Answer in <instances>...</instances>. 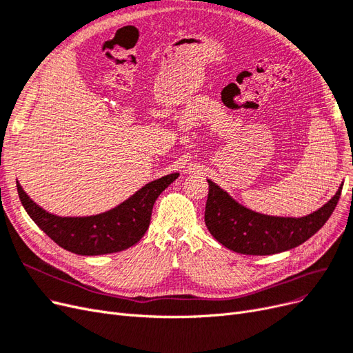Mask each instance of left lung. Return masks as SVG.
Wrapping results in <instances>:
<instances>
[{"label":"left lung","mask_w":353,"mask_h":353,"mask_svg":"<svg viewBox=\"0 0 353 353\" xmlns=\"http://www.w3.org/2000/svg\"><path fill=\"white\" fill-rule=\"evenodd\" d=\"M210 192L205 207V224L214 239L243 255H272L296 248L314 236L333 214L343 185L327 203L305 215L274 217L239 203L229 193L208 179Z\"/></svg>","instance_id":"left-lung-1"}]
</instances>
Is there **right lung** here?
<instances>
[{"label":"right lung","instance_id":"obj_1","mask_svg":"<svg viewBox=\"0 0 353 353\" xmlns=\"http://www.w3.org/2000/svg\"><path fill=\"white\" fill-rule=\"evenodd\" d=\"M179 177V173L150 181L130 198L105 212L86 217H61L39 207L21 188V205L39 229L65 251L77 255H105L120 252L141 241L150 227L152 207L160 193Z\"/></svg>","mask_w":353,"mask_h":353}]
</instances>
